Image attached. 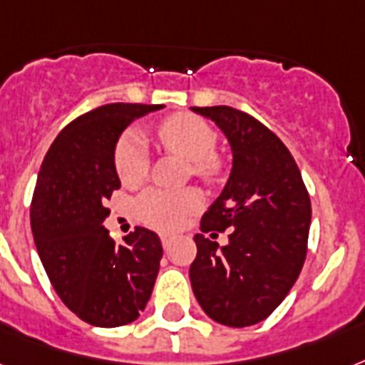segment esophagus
<instances>
[{
    "instance_id": "obj_1",
    "label": "esophagus",
    "mask_w": 365,
    "mask_h": 365,
    "mask_svg": "<svg viewBox=\"0 0 365 365\" xmlns=\"http://www.w3.org/2000/svg\"><path fill=\"white\" fill-rule=\"evenodd\" d=\"M172 239H174V237H172L170 233H160V241H163L164 249H166V247L172 243Z\"/></svg>"
}]
</instances>
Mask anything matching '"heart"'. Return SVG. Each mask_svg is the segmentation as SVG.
Here are the masks:
<instances>
[{"label":"heart","mask_w":365,"mask_h":365,"mask_svg":"<svg viewBox=\"0 0 365 365\" xmlns=\"http://www.w3.org/2000/svg\"><path fill=\"white\" fill-rule=\"evenodd\" d=\"M153 139L166 151L176 153L191 163V168L202 180L214 182L222 176L224 163L214 155L216 133L207 122L193 115H174L153 130ZM115 164L124 185L143 182L149 170V147L138 132L124 133L116 145ZM202 205L195 189H149L138 199V214L145 224L160 230H174L197 212Z\"/></svg>","instance_id":"b5f03b06"}]
</instances>
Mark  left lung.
<instances>
[{
	"mask_svg": "<svg viewBox=\"0 0 365 365\" xmlns=\"http://www.w3.org/2000/svg\"><path fill=\"white\" fill-rule=\"evenodd\" d=\"M212 120L232 147V172L202 214L189 268L195 299L208 318L230 327L262 322L282 304L306 258L310 197L293 155L262 122L226 105L191 107Z\"/></svg>",
	"mask_w": 365,
	"mask_h": 365,
	"instance_id": "1",
	"label": "left lung"
}]
</instances>
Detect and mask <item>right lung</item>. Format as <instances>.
I'll return each instance as SVG.
<instances>
[{"mask_svg":"<svg viewBox=\"0 0 365 365\" xmlns=\"http://www.w3.org/2000/svg\"><path fill=\"white\" fill-rule=\"evenodd\" d=\"M164 105L110 103L72 120L55 138L36 182L30 224L46 274L78 318L118 327L139 318L151 299L163 245L135 227L115 245L103 226L105 201L120 187L115 151L135 118Z\"/></svg>","mask_w":365,"mask_h":365,"instance_id":"1","label":"right lung"}]
</instances>
